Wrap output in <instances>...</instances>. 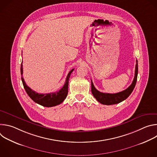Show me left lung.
Here are the masks:
<instances>
[{
  "mask_svg": "<svg viewBox=\"0 0 157 157\" xmlns=\"http://www.w3.org/2000/svg\"><path fill=\"white\" fill-rule=\"evenodd\" d=\"M138 75V61L136 60V71H135V76H134L133 80L131 85L125 89L124 91L119 92L115 94H110V93H101L95 88L93 81H91V92L94 97L96 100L104 105H113L120 103L121 102L126 99L133 91L134 87L136 86Z\"/></svg>",
  "mask_w": 157,
  "mask_h": 157,
  "instance_id": "obj_1",
  "label": "left lung"
}]
</instances>
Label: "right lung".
Returning a JSON list of instances; mask_svg holds the SVG:
<instances>
[{
    "instance_id": "right-lung-1",
    "label": "right lung",
    "mask_w": 157,
    "mask_h": 157,
    "mask_svg": "<svg viewBox=\"0 0 157 157\" xmlns=\"http://www.w3.org/2000/svg\"><path fill=\"white\" fill-rule=\"evenodd\" d=\"M73 70L74 69H72L69 72L68 76L66 77L65 84H64L63 87L59 91H56L55 93H50L48 94L37 93L36 92L33 91L32 89H31L26 84L23 77H21V81L27 94L34 102L44 107H53V106L59 105V104L63 102V101L66 98L68 92L69 79ZM20 73H21V76H23V65H22V62L20 67Z\"/></svg>"
}]
</instances>
